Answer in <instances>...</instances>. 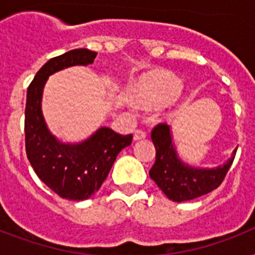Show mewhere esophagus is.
I'll return each mask as SVG.
<instances>
[{
    "label": "esophagus",
    "instance_id": "34e87169",
    "mask_svg": "<svg viewBox=\"0 0 255 255\" xmlns=\"http://www.w3.org/2000/svg\"><path fill=\"white\" fill-rule=\"evenodd\" d=\"M145 136H147L145 135V132L141 131V129H136V131L133 132V140H135V141L145 139Z\"/></svg>",
    "mask_w": 255,
    "mask_h": 255
}]
</instances>
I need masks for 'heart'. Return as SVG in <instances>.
I'll return each mask as SVG.
<instances>
[{
    "mask_svg": "<svg viewBox=\"0 0 255 255\" xmlns=\"http://www.w3.org/2000/svg\"><path fill=\"white\" fill-rule=\"evenodd\" d=\"M181 82L168 70H152L132 82L128 96L141 111L153 112L173 107L180 99Z\"/></svg>",
    "mask_w": 255,
    "mask_h": 255,
    "instance_id": "b5f03b06",
    "label": "heart"
}]
</instances>
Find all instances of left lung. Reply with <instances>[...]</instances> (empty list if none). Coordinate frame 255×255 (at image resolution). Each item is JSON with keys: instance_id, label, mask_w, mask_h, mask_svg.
<instances>
[{"instance_id": "8db88e82", "label": "left lung", "mask_w": 255, "mask_h": 255, "mask_svg": "<svg viewBox=\"0 0 255 255\" xmlns=\"http://www.w3.org/2000/svg\"><path fill=\"white\" fill-rule=\"evenodd\" d=\"M152 141L156 148V161L149 177L169 200L188 201L208 194L220 186L233 164L237 149L226 163L216 168H197L184 163L177 155L172 131L168 124H157L152 129Z\"/></svg>"}]
</instances>
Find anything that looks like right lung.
<instances>
[{
	"mask_svg": "<svg viewBox=\"0 0 255 255\" xmlns=\"http://www.w3.org/2000/svg\"><path fill=\"white\" fill-rule=\"evenodd\" d=\"M95 51L70 50L51 58L35 74L26 95V155L37 176L58 196L71 201L87 200L107 178L119 152L132 143V135H119L100 127L81 143L58 140L42 114V94L50 75L73 66L91 65Z\"/></svg>",
	"mask_w": 255,
	"mask_h": 255,
	"instance_id": "add662e5",
	"label": "right lung"
}]
</instances>
